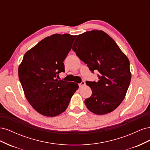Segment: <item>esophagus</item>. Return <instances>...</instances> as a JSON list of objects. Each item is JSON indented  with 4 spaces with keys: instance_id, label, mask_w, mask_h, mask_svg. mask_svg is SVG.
Instances as JSON below:
<instances>
[{
    "instance_id": "esophagus-1",
    "label": "esophagus",
    "mask_w": 150,
    "mask_h": 150,
    "mask_svg": "<svg viewBox=\"0 0 150 150\" xmlns=\"http://www.w3.org/2000/svg\"><path fill=\"white\" fill-rule=\"evenodd\" d=\"M84 85H85V82H84V81H82V82L79 84V87H82V86H83Z\"/></svg>"
}]
</instances>
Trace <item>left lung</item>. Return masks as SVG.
Returning <instances> with one entry per match:
<instances>
[{
  "label": "left lung",
  "instance_id": "left-lung-1",
  "mask_svg": "<svg viewBox=\"0 0 150 150\" xmlns=\"http://www.w3.org/2000/svg\"><path fill=\"white\" fill-rule=\"evenodd\" d=\"M72 49L91 71L100 72L98 82H86L92 90L91 96L84 100L86 106L98 115L116 110L125 99L131 79L128 58L103 30L78 35Z\"/></svg>",
  "mask_w": 150,
  "mask_h": 150
}]
</instances>
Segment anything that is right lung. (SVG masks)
<instances>
[{"label": "right lung", "instance_id": "obj_1", "mask_svg": "<svg viewBox=\"0 0 150 150\" xmlns=\"http://www.w3.org/2000/svg\"><path fill=\"white\" fill-rule=\"evenodd\" d=\"M76 35L54 34L24 54L18 73L26 99L34 110L45 116L64 112L79 86L58 80L64 72L63 61L71 51Z\"/></svg>", "mask_w": 150, "mask_h": 150}]
</instances>
